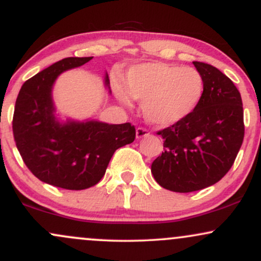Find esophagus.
Listing matches in <instances>:
<instances>
[{"mask_svg":"<svg viewBox=\"0 0 261 261\" xmlns=\"http://www.w3.org/2000/svg\"><path fill=\"white\" fill-rule=\"evenodd\" d=\"M149 135V133L147 130H146V128H143V127H139V128H136V139H143V137H146V136H148Z\"/></svg>","mask_w":261,"mask_h":261,"instance_id":"1","label":"esophagus"}]
</instances>
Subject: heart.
<instances>
[{"mask_svg":"<svg viewBox=\"0 0 261 261\" xmlns=\"http://www.w3.org/2000/svg\"><path fill=\"white\" fill-rule=\"evenodd\" d=\"M203 91L199 71L166 62L135 65L125 73L122 87L115 86L122 103H128L127 96L142 100L145 119L160 127L187 119L200 104Z\"/></svg>","mask_w":261,"mask_h":261,"instance_id":"obj_1","label":"heart"}]
</instances>
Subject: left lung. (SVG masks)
Masks as SVG:
<instances>
[{"label":"left lung","mask_w":261,"mask_h":261,"mask_svg":"<svg viewBox=\"0 0 261 261\" xmlns=\"http://www.w3.org/2000/svg\"><path fill=\"white\" fill-rule=\"evenodd\" d=\"M193 64L203 79L202 99L187 119L158 131L164 151L151 166L155 181L175 193L220 181L234 163L244 137L243 103L234 83L214 66Z\"/></svg>","instance_id":"obj_1"}]
</instances>
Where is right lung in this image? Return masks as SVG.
<instances>
[{"instance_id": "right-lung-1", "label": "right lung", "mask_w": 261, "mask_h": 261, "mask_svg": "<svg viewBox=\"0 0 261 261\" xmlns=\"http://www.w3.org/2000/svg\"><path fill=\"white\" fill-rule=\"evenodd\" d=\"M92 59L66 58L40 71L25 81L14 107L13 136L25 166L41 181L67 190H83L99 182L114 152L136 136L130 122L60 121L56 116V79ZM104 85L112 93L107 73Z\"/></svg>"}]
</instances>
